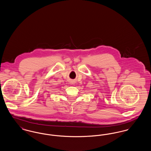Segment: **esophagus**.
Listing matches in <instances>:
<instances>
[{"label":"esophagus","instance_id":"esophagus-1","mask_svg":"<svg viewBox=\"0 0 151 151\" xmlns=\"http://www.w3.org/2000/svg\"><path fill=\"white\" fill-rule=\"evenodd\" d=\"M74 82H75V81H74L73 80H70V83L71 84H73Z\"/></svg>","mask_w":151,"mask_h":151}]
</instances>
